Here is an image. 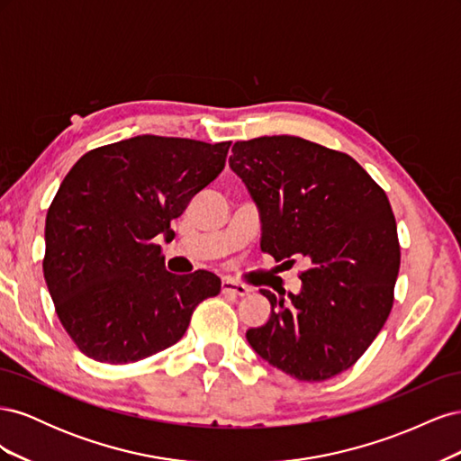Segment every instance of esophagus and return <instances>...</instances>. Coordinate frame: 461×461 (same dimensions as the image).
Here are the masks:
<instances>
[{"label":"esophagus","mask_w":461,"mask_h":461,"mask_svg":"<svg viewBox=\"0 0 461 461\" xmlns=\"http://www.w3.org/2000/svg\"><path fill=\"white\" fill-rule=\"evenodd\" d=\"M221 288L225 294H234V296H246L249 288L239 281H234V278H222Z\"/></svg>","instance_id":"1"}]
</instances>
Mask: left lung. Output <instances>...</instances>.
Returning a JSON list of instances; mask_svg holds the SVG:
<instances>
[{"instance_id": "8db88e82", "label": "left lung", "mask_w": 461, "mask_h": 461, "mask_svg": "<svg viewBox=\"0 0 461 461\" xmlns=\"http://www.w3.org/2000/svg\"><path fill=\"white\" fill-rule=\"evenodd\" d=\"M229 163L259 205L261 252L308 263L298 296L261 288L271 317L248 342L298 381L350 369L394 303L400 242L384 190L348 153L298 136L236 142Z\"/></svg>"}]
</instances>
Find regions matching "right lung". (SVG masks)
I'll use <instances>...</instances> for the list:
<instances>
[{
    "mask_svg": "<svg viewBox=\"0 0 461 461\" xmlns=\"http://www.w3.org/2000/svg\"><path fill=\"white\" fill-rule=\"evenodd\" d=\"M230 142L134 136L85 153L46 215V285L63 329L102 364H132L183 339L219 276L165 269L171 221L222 171Z\"/></svg>",
    "mask_w": 461,
    "mask_h": 461,
    "instance_id": "1",
    "label": "right lung"
}]
</instances>
